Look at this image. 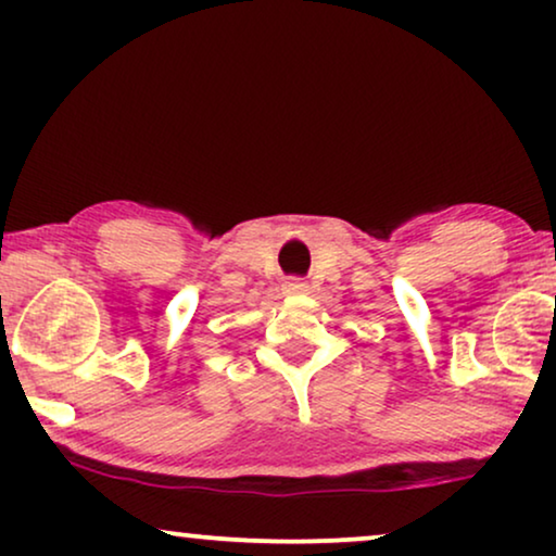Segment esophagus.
I'll use <instances>...</instances> for the list:
<instances>
[{"label": "esophagus", "instance_id": "obj_1", "mask_svg": "<svg viewBox=\"0 0 556 556\" xmlns=\"http://www.w3.org/2000/svg\"><path fill=\"white\" fill-rule=\"evenodd\" d=\"M286 291L288 293H303V291H308V283H306V280H301V278H291V280H286Z\"/></svg>", "mask_w": 556, "mask_h": 556}]
</instances>
